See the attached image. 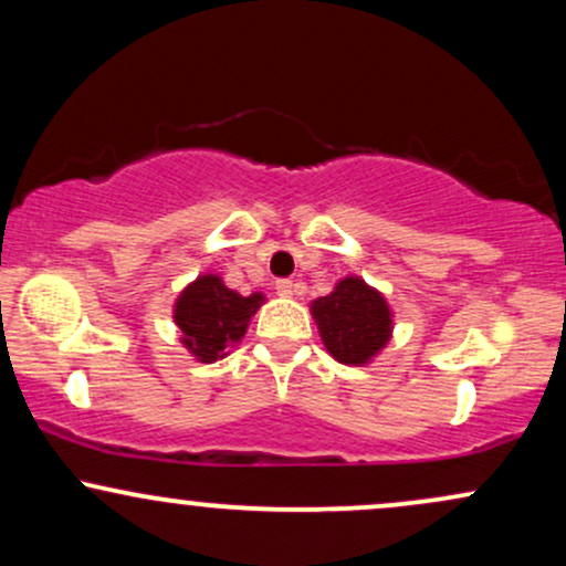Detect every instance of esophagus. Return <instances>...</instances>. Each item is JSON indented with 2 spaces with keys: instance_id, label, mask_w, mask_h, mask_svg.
<instances>
[{
  "instance_id": "34e87169",
  "label": "esophagus",
  "mask_w": 566,
  "mask_h": 566,
  "mask_svg": "<svg viewBox=\"0 0 566 566\" xmlns=\"http://www.w3.org/2000/svg\"><path fill=\"white\" fill-rule=\"evenodd\" d=\"M276 292H279V295H282V297H292V295H295V292H297V284H292L290 279H279V282H276Z\"/></svg>"
}]
</instances>
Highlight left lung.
Wrapping results in <instances>:
<instances>
[{"label": "left lung", "instance_id": "8db88e82", "mask_svg": "<svg viewBox=\"0 0 566 566\" xmlns=\"http://www.w3.org/2000/svg\"><path fill=\"white\" fill-rule=\"evenodd\" d=\"M327 354L348 367H365L394 335V311L386 295L361 276H343L333 292L311 301Z\"/></svg>", "mask_w": 566, "mask_h": 566}]
</instances>
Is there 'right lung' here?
<instances>
[{
	"instance_id": "add662e5",
	"label": "right lung",
	"mask_w": 566,
	"mask_h": 566,
	"mask_svg": "<svg viewBox=\"0 0 566 566\" xmlns=\"http://www.w3.org/2000/svg\"><path fill=\"white\" fill-rule=\"evenodd\" d=\"M263 303V292L239 295L226 287L220 274H199L175 297L172 322L188 354L201 365H212L242 343Z\"/></svg>"
}]
</instances>
